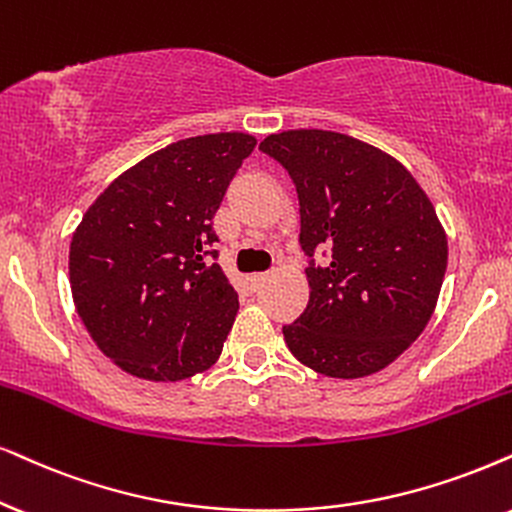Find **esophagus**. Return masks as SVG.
<instances>
[{
  "mask_svg": "<svg viewBox=\"0 0 512 512\" xmlns=\"http://www.w3.org/2000/svg\"><path fill=\"white\" fill-rule=\"evenodd\" d=\"M248 281H250V288H252V290H257V288L262 286L264 281H267V274H252V276L248 278Z\"/></svg>",
  "mask_w": 512,
  "mask_h": 512,
  "instance_id": "1",
  "label": "esophagus"
}]
</instances>
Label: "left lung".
I'll return each instance as SVG.
<instances>
[{
  "label": "left lung",
  "instance_id": "left-lung-1",
  "mask_svg": "<svg viewBox=\"0 0 512 512\" xmlns=\"http://www.w3.org/2000/svg\"><path fill=\"white\" fill-rule=\"evenodd\" d=\"M260 151L286 167L309 257L307 309L283 326L297 361L328 378L383 371L428 326L446 271V234L399 160L326 132L269 134ZM316 247L329 262L316 265Z\"/></svg>",
  "mask_w": 512,
  "mask_h": 512
}]
</instances>
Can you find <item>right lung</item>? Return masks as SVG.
I'll use <instances>...</instances> for the list:
<instances>
[{
	"mask_svg": "<svg viewBox=\"0 0 512 512\" xmlns=\"http://www.w3.org/2000/svg\"><path fill=\"white\" fill-rule=\"evenodd\" d=\"M243 132L181 139L101 193L70 241V290L96 347L144 380L191 378L222 354L238 293L212 243L226 186L255 148Z\"/></svg>",
	"mask_w": 512,
	"mask_h": 512,
	"instance_id": "add662e5",
	"label": "right lung"
}]
</instances>
